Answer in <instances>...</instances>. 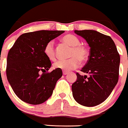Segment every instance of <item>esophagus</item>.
I'll list each match as a JSON object with an SVG mask.
<instances>
[{
	"mask_svg": "<svg viewBox=\"0 0 128 128\" xmlns=\"http://www.w3.org/2000/svg\"><path fill=\"white\" fill-rule=\"evenodd\" d=\"M62 74H63V75H64V76H65V75L68 74V72H67V71H64V70H63Z\"/></svg>",
	"mask_w": 128,
	"mask_h": 128,
	"instance_id": "esophagus-1",
	"label": "esophagus"
}]
</instances>
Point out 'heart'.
I'll return each mask as SVG.
<instances>
[{
    "label": "heart",
    "mask_w": 128,
    "mask_h": 128,
    "mask_svg": "<svg viewBox=\"0 0 128 128\" xmlns=\"http://www.w3.org/2000/svg\"><path fill=\"white\" fill-rule=\"evenodd\" d=\"M62 41L71 46L70 52V58L68 59H60L54 64V68L61 70L69 71L78 68L80 61L87 60L88 56V50L87 46L80 44V40L76 36L72 34H67L61 38ZM44 53L50 60H54L56 58L54 42L49 41L44 48Z\"/></svg>",
    "instance_id": "1"
}]
</instances>
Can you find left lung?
I'll list each match as a JSON object with an SVG mask.
<instances>
[{
    "label": "left lung",
    "mask_w": 128,
    "mask_h": 128,
    "mask_svg": "<svg viewBox=\"0 0 128 128\" xmlns=\"http://www.w3.org/2000/svg\"><path fill=\"white\" fill-rule=\"evenodd\" d=\"M88 42L90 55L81 71V76L72 85L74 98L85 106H94L104 102L118 83L120 54L114 41L109 36L95 30H75Z\"/></svg>",
    "instance_id": "left-lung-1"
}]
</instances>
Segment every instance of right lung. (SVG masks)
<instances>
[{"label": "right lung", "instance_id": "right-lung-1", "mask_svg": "<svg viewBox=\"0 0 128 128\" xmlns=\"http://www.w3.org/2000/svg\"><path fill=\"white\" fill-rule=\"evenodd\" d=\"M64 32L41 30L24 33L9 50L6 68L7 80L22 101L39 104L52 94L62 72L59 69L48 72L51 62L44 53V48L47 42Z\"/></svg>", "mask_w": 128, "mask_h": 128}]
</instances>
